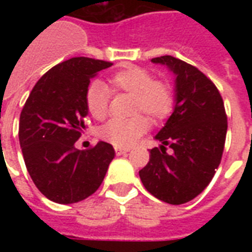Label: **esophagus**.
Masks as SVG:
<instances>
[{"instance_id": "esophagus-1", "label": "esophagus", "mask_w": 252, "mask_h": 252, "mask_svg": "<svg viewBox=\"0 0 252 252\" xmlns=\"http://www.w3.org/2000/svg\"><path fill=\"white\" fill-rule=\"evenodd\" d=\"M115 152H116V154L118 156H122V154H126L129 152V149L128 148H115Z\"/></svg>"}]
</instances>
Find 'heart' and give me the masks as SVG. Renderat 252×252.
<instances>
[{"mask_svg": "<svg viewBox=\"0 0 252 252\" xmlns=\"http://www.w3.org/2000/svg\"><path fill=\"white\" fill-rule=\"evenodd\" d=\"M130 94V112L137 114L129 119H112L99 130V136L118 148H128L145 133L149 120L159 123L174 110V89L166 78H153V74L140 65H126L108 78V87L100 81H93L85 91V104L89 114L96 120L108 115L111 92Z\"/></svg>", "mask_w": 252, "mask_h": 252, "instance_id": "1", "label": "heart"}]
</instances>
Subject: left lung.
Instances as JSON below:
<instances>
[{
    "label": "left lung",
    "mask_w": 252,
    "mask_h": 252,
    "mask_svg": "<svg viewBox=\"0 0 252 252\" xmlns=\"http://www.w3.org/2000/svg\"><path fill=\"white\" fill-rule=\"evenodd\" d=\"M152 61L175 73L176 103L156 136L161 148L150 149L149 162L138 174L152 195L179 205L200 195L215 176L225 148L227 116L219 89L196 66L172 56Z\"/></svg>",
    "instance_id": "left-lung-1"
}]
</instances>
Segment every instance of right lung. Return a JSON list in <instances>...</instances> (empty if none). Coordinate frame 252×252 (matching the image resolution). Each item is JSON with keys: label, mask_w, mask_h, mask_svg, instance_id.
<instances>
[{"label": "right lung", "mask_w": 252, "mask_h": 252, "mask_svg": "<svg viewBox=\"0 0 252 252\" xmlns=\"http://www.w3.org/2000/svg\"><path fill=\"white\" fill-rule=\"evenodd\" d=\"M111 65L90 57L63 61L37 81L22 108L18 134L26 167L37 189L55 203H78L93 195L114 159L108 142L87 150L74 146L86 128L90 78Z\"/></svg>", "instance_id": "obj_1"}]
</instances>
